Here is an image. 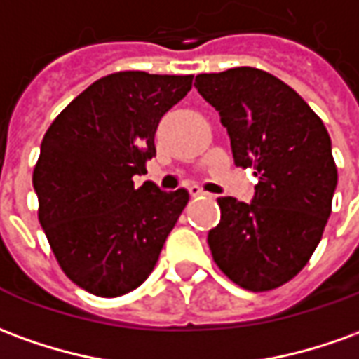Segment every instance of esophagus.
I'll list each match as a JSON object with an SVG mask.
<instances>
[{
	"mask_svg": "<svg viewBox=\"0 0 359 359\" xmlns=\"http://www.w3.org/2000/svg\"><path fill=\"white\" fill-rule=\"evenodd\" d=\"M188 192H190V196H205V194H208L205 190H202V188L196 187V184H192V187L188 188Z\"/></svg>",
	"mask_w": 359,
	"mask_h": 359,
	"instance_id": "1",
	"label": "esophagus"
}]
</instances>
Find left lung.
I'll return each mask as SVG.
<instances>
[{"mask_svg": "<svg viewBox=\"0 0 359 359\" xmlns=\"http://www.w3.org/2000/svg\"><path fill=\"white\" fill-rule=\"evenodd\" d=\"M198 93L231 137L237 167H252V202L217 198L208 233L215 264L249 292L290 282L319 245L338 172L323 120L290 85L257 67L196 75Z\"/></svg>", "mask_w": 359, "mask_h": 359, "instance_id": "8db88e82", "label": "left lung"}]
</instances>
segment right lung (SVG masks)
Wrapping results in <instances>:
<instances>
[{"label": "right lung", "instance_id": "right-lung-1", "mask_svg": "<svg viewBox=\"0 0 359 359\" xmlns=\"http://www.w3.org/2000/svg\"><path fill=\"white\" fill-rule=\"evenodd\" d=\"M192 75L118 72L77 95L40 144L32 187L39 219L66 276L99 297L136 290L157 264L188 202L179 188L134 187L155 155L159 120Z\"/></svg>", "mask_w": 359, "mask_h": 359}]
</instances>
